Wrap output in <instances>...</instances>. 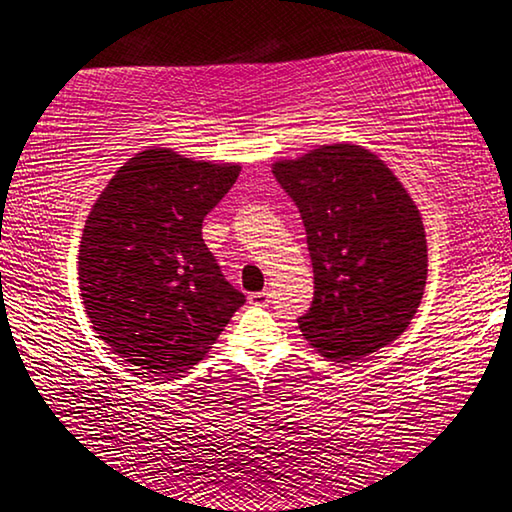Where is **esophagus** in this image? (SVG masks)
<instances>
[{
	"mask_svg": "<svg viewBox=\"0 0 512 512\" xmlns=\"http://www.w3.org/2000/svg\"><path fill=\"white\" fill-rule=\"evenodd\" d=\"M248 302L255 307H268L271 305V291L264 289V291H257V293H250Z\"/></svg>",
	"mask_w": 512,
	"mask_h": 512,
	"instance_id": "obj_1",
	"label": "esophagus"
}]
</instances>
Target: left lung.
<instances>
[{"label": "left lung", "instance_id": "1", "mask_svg": "<svg viewBox=\"0 0 512 512\" xmlns=\"http://www.w3.org/2000/svg\"><path fill=\"white\" fill-rule=\"evenodd\" d=\"M273 176L298 205L314 266V302L298 318L302 336L336 363L395 341L427 284L422 216L404 185L357 144L280 160Z\"/></svg>", "mask_w": 512, "mask_h": 512}]
</instances>
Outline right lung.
Returning a JSON list of instances; mask_svg holds the SVG:
<instances>
[{
  "label": "right lung",
  "mask_w": 512,
  "mask_h": 512,
  "mask_svg": "<svg viewBox=\"0 0 512 512\" xmlns=\"http://www.w3.org/2000/svg\"><path fill=\"white\" fill-rule=\"evenodd\" d=\"M239 171L153 146L92 205L79 248L83 305L99 339L142 375L196 366L246 302L203 241V219Z\"/></svg>",
  "instance_id": "obj_1"
}]
</instances>
